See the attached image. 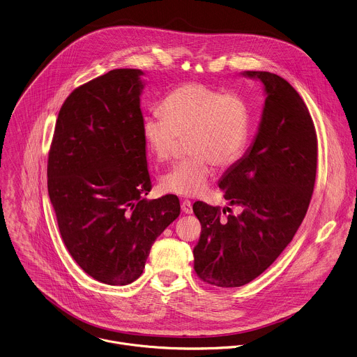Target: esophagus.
<instances>
[{
  "label": "esophagus",
  "mask_w": 357,
  "mask_h": 357,
  "mask_svg": "<svg viewBox=\"0 0 357 357\" xmlns=\"http://www.w3.org/2000/svg\"><path fill=\"white\" fill-rule=\"evenodd\" d=\"M181 207H182L183 214H192V213H193L192 202H190V200H183V202H182V204H181Z\"/></svg>",
  "instance_id": "1"
}]
</instances>
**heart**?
<instances>
[{"label":"heart","mask_w":357,"mask_h":357,"mask_svg":"<svg viewBox=\"0 0 357 357\" xmlns=\"http://www.w3.org/2000/svg\"><path fill=\"white\" fill-rule=\"evenodd\" d=\"M250 126V106L241 93L189 81L164 98L160 114L143 120L142 138L160 162L171 160L181 141L188 139L192 157L175 164L162 176L161 186L171 195L199 197L210 186L213 162L226 168L243 155Z\"/></svg>","instance_id":"obj_1"}]
</instances>
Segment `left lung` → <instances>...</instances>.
<instances>
[{
  "instance_id": "1",
  "label": "left lung",
  "mask_w": 357,
  "mask_h": 357,
  "mask_svg": "<svg viewBox=\"0 0 357 357\" xmlns=\"http://www.w3.org/2000/svg\"><path fill=\"white\" fill-rule=\"evenodd\" d=\"M245 75L265 85L262 120L250 150L219 182L223 197L241 211L227 208L223 219L219 207L193 204L202 223L195 272L222 288L252 282L278 259L306 215L316 181L317 135L303 99L278 74Z\"/></svg>"
}]
</instances>
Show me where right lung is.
Segmentation results:
<instances>
[{
    "label": "right lung",
    "mask_w": 357,
    "mask_h": 357,
    "mask_svg": "<svg viewBox=\"0 0 357 357\" xmlns=\"http://www.w3.org/2000/svg\"><path fill=\"white\" fill-rule=\"evenodd\" d=\"M138 69H116L63 102L48 154V193L62 240L95 280L126 285L142 275L154 240L181 213L151 189Z\"/></svg>",
    "instance_id": "add662e5"
}]
</instances>
